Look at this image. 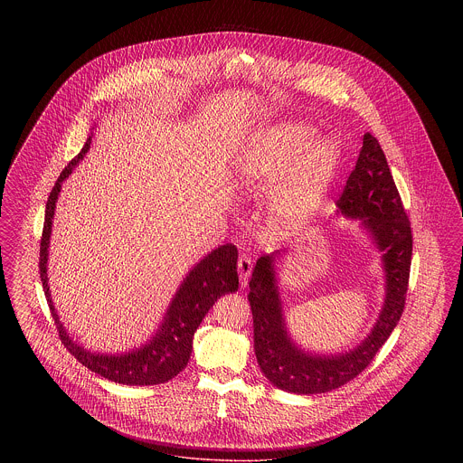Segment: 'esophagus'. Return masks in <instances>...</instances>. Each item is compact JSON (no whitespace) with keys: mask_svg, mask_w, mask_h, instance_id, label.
<instances>
[{"mask_svg":"<svg viewBox=\"0 0 463 463\" xmlns=\"http://www.w3.org/2000/svg\"><path fill=\"white\" fill-rule=\"evenodd\" d=\"M251 269H253V260L250 255L242 253L241 257L238 259V272H240V279H241V287L246 285L250 274H251Z\"/></svg>","mask_w":463,"mask_h":463,"instance_id":"34e87169","label":"esophagus"}]
</instances>
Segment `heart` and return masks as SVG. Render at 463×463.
Listing matches in <instances>:
<instances>
[{"label":"heart","instance_id":"b5f03b06","mask_svg":"<svg viewBox=\"0 0 463 463\" xmlns=\"http://www.w3.org/2000/svg\"><path fill=\"white\" fill-rule=\"evenodd\" d=\"M314 142V132L300 125H281L255 135L240 157L242 184L251 191L270 187L298 165L274 189L270 210L288 227L307 222L319 208L338 151L331 140Z\"/></svg>","mask_w":463,"mask_h":463}]
</instances>
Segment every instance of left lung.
<instances>
[{
  "instance_id": "obj_1",
  "label": "left lung",
  "mask_w": 463,
  "mask_h": 463,
  "mask_svg": "<svg viewBox=\"0 0 463 463\" xmlns=\"http://www.w3.org/2000/svg\"><path fill=\"white\" fill-rule=\"evenodd\" d=\"M336 206L345 217L361 219L383 251L387 279L385 304L372 333L351 353L314 355L300 351L288 336L272 255L257 260L248 302L253 314V347L262 373L278 389L295 394H321L345 385L361 373L387 342L406 304L413 234L385 155L373 135L363 147Z\"/></svg>"
}]
</instances>
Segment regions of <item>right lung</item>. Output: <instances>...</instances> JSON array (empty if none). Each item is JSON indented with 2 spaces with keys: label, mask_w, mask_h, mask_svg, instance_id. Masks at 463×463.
Masks as SVG:
<instances>
[{
  "label": "right lung",
  "mask_w": 463,
  "mask_h": 463,
  "mask_svg": "<svg viewBox=\"0 0 463 463\" xmlns=\"http://www.w3.org/2000/svg\"><path fill=\"white\" fill-rule=\"evenodd\" d=\"M91 144V137L87 138L81 153L69 161L61 176L57 178L44 210L43 234L40 242V278L43 283L44 295L52 317L59 331V338L69 353L72 354L83 366L93 373L100 374L110 382L123 385H157L172 380L180 373L193 353V338L198 330L199 323L204 314L217 302V298L225 293L238 289V248L234 244H223L204 257L185 278L182 287L178 288L175 298L168 308L161 328L153 336V340L138 351L121 354V355H104L90 353L81 345L74 344L50 298L46 260H48V242L52 232V221L55 212V203L61 193V185L72 168L87 155Z\"/></svg>",
  "instance_id": "add662e5"
}]
</instances>
